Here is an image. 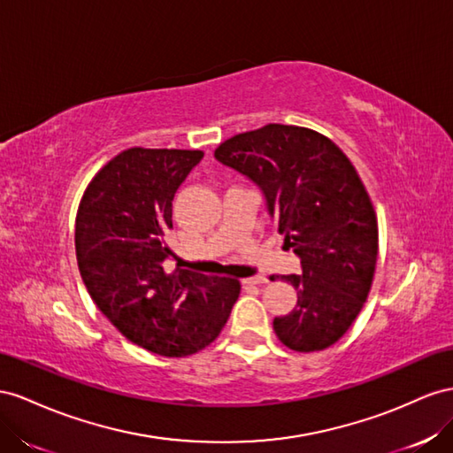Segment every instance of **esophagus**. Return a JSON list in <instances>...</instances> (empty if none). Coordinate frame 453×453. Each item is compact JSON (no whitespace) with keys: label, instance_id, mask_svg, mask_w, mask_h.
<instances>
[{"label":"esophagus","instance_id":"34e87169","mask_svg":"<svg viewBox=\"0 0 453 453\" xmlns=\"http://www.w3.org/2000/svg\"><path fill=\"white\" fill-rule=\"evenodd\" d=\"M265 282H267V279H265V277H262V275L242 279V284H265Z\"/></svg>","mask_w":453,"mask_h":453}]
</instances>
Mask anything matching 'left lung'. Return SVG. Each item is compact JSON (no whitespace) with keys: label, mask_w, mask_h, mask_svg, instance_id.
<instances>
[{"label":"left lung","mask_w":453,"mask_h":453,"mask_svg":"<svg viewBox=\"0 0 453 453\" xmlns=\"http://www.w3.org/2000/svg\"><path fill=\"white\" fill-rule=\"evenodd\" d=\"M214 157L260 188L284 249L302 260L300 275H282L298 302L275 317L277 338L300 353L334 345L363 309L378 260V219L355 166L326 136L277 123L226 140Z\"/></svg>","instance_id":"1"}]
</instances>
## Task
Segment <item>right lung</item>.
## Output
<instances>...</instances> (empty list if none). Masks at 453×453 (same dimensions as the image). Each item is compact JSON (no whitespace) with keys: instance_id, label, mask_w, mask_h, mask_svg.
Instances as JSON below:
<instances>
[{"instance_id":"right-lung-1","label":"right lung","mask_w":453,"mask_h":453,"mask_svg":"<svg viewBox=\"0 0 453 453\" xmlns=\"http://www.w3.org/2000/svg\"><path fill=\"white\" fill-rule=\"evenodd\" d=\"M201 159L199 150H125L77 211L75 254L90 298L128 342L161 357L211 345L241 292L237 279L163 267L174 256V193Z\"/></svg>"}]
</instances>
